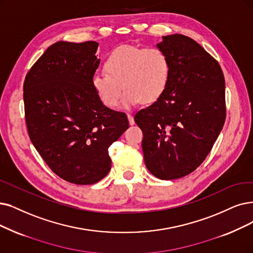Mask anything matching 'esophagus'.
I'll use <instances>...</instances> for the list:
<instances>
[{"instance_id": "esophagus-1", "label": "esophagus", "mask_w": 253, "mask_h": 253, "mask_svg": "<svg viewBox=\"0 0 253 253\" xmlns=\"http://www.w3.org/2000/svg\"><path fill=\"white\" fill-rule=\"evenodd\" d=\"M127 119H128V123H129V125L130 126H133V125H135V120H134V117L130 115V114H127Z\"/></svg>"}]
</instances>
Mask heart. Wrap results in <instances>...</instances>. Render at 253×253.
I'll list each match as a JSON object with an SVG mask.
<instances>
[{
    "label": "heart",
    "mask_w": 253,
    "mask_h": 253,
    "mask_svg": "<svg viewBox=\"0 0 253 253\" xmlns=\"http://www.w3.org/2000/svg\"><path fill=\"white\" fill-rule=\"evenodd\" d=\"M106 74L92 78V88L106 107L114 108L123 97L121 106L130 109L143 100L153 103L165 92L170 77L169 59L156 46L120 45L105 60Z\"/></svg>",
    "instance_id": "obj_1"
}]
</instances>
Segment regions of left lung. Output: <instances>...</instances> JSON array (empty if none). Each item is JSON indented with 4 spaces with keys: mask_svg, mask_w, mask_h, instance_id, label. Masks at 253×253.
<instances>
[{
    "mask_svg": "<svg viewBox=\"0 0 253 253\" xmlns=\"http://www.w3.org/2000/svg\"><path fill=\"white\" fill-rule=\"evenodd\" d=\"M157 47L169 59V82L135 123L149 172L169 180L194 171L213 147L225 121V81L219 63L188 36H163Z\"/></svg>",
    "mask_w": 253,
    "mask_h": 253,
    "instance_id": "8db88e82",
    "label": "left lung"
}]
</instances>
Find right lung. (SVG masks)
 <instances>
[{"label":"right lung","mask_w":253,"mask_h":253,"mask_svg":"<svg viewBox=\"0 0 253 253\" xmlns=\"http://www.w3.org/2000/svg\"><path fill=\"white\" fill-rule=\"evenodd\" d=\"M98 43L58 42L29 70L24 103L31 142L58 176L76 185L104 178L109 147L128 127L126 113L111 110L92 88Z\"/></svg>","instance_id":"obj_1"}]
</instances>
